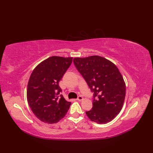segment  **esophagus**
<instances>
[{"label":"esophagus","instance_id":"34e87169","mask_svg":"<svg viewBox=\"0 0 153 153\" xmlns=\"http://www.w3.org/2000/svg\"><path fill=\"white\" fill-rule=\"evenodd\" d=\"M83 99H84V98H83V97H82V96H79L78 97L76 100H77L78 101H82V100H83Z\"/></svg>","mask_w":153,"mask_h":153}]
</instances>
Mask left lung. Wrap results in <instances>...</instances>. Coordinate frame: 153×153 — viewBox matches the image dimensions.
Returning a JSON list of instances; mask_svg holds the SVG:
<instances>
[{
  "label": "left lung",
  "instance_id": "obj_1",
  "mask_svg": "<svg viewBox=\"0 0 153 153\" xmlns=\"http://www.w3.org/2000/svg\"><path fill=\"white\" fill-rule=\"evenodd\" d=\"M73 63L93 92L92 108L85 112L92 121L106 124L121 112L126 85L117 66L106 59L93 55L74 58Z\"/></svg>",
  "mask_w": 153,
  "mask_h": 153
}]
</instances>
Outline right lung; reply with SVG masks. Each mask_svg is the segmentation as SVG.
I'll use <instances>...</instances> for the list:
<instances>
[{"instance_id": "right-lung-1", "label": "right lung", "mask_w": 153, "mask_h": 153, "mask_svg": "<svg viewBox=\"0 0 153 153\" xmlns=\"http://www.w3.org/2000/svg\"><path fill=\"white\" fill-rule=\"evenodd\" d=\"M72 59L50 57L39 64L31 74L27 85V101L32 112L42 122H59L70 107L71 103L61 94L59 82L70 66Z\"/></svg>"}]
</instances>
